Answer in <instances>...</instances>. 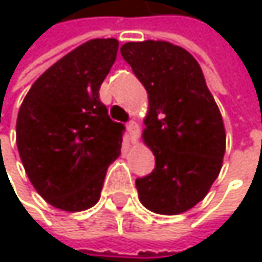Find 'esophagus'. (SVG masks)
<instances>
[{
  "mask_svg": "<svg viewBox=\"0 0 262 262\" xmlns=\"http://www.w3.org/2000/svg\"><path fill=\"white\" fill-rule=\"evenodd\" d=\"M127 132H128L130 140L135 141L137 137H138V124H137L135 121H128V122H127Z\"/></svg>",
  "mask_w": 262,
  "mask_h": 262,
  "instance_id": "34e87169",
  "label": "esophagus"
}]
</instances>
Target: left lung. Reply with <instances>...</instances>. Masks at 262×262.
Returning <instances> with one entry per match:
<instances>
[{
  "label": "left lung",
  "mask_w": 262,
  "mask_h": 262,
  "mask_svg": "<svg viewBox=\"0 0 262 262\" xmlns=\"http://www.w3.org/2000/svg\"><path fill=\"white\" fill-rule=\"evenodd\" d=\"M121 55L146 88L143 138L156 168L135 181L144 207L174 215L198 204L217 179L226 135L220 110L196 59L163 40L127 42Z\"/></svg>",
  "instance_id": "8db88e82"
}]
</instances>
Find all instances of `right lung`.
<instances>
[{"mask_svg": "<svg viewBox=\"0 0 262 262\" xmlns=\"http://www.w3.org/2000/svg\"><path fill=\"white\" fill-rule=\"evenodd\" d=\"M116 39H93L34 81L17 118V147L37 193L78 212L94 206L121 152L124 124L108 116L99 89L116 61Z\"/></svg>", "mask_w": 262, "mask_h": 262, "instance_id": "add662e5", "label": "right lung"}]
</instances>
